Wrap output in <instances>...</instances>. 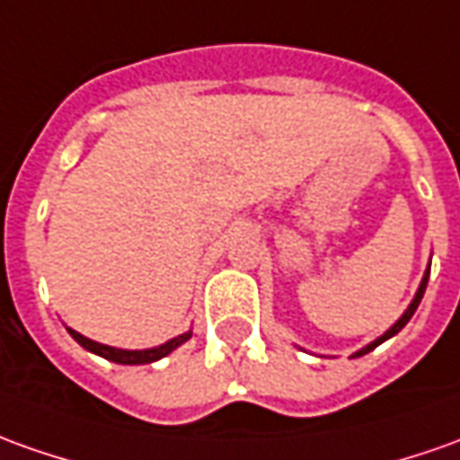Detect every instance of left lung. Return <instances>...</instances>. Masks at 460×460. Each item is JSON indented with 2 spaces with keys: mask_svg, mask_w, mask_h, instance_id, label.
Masks as SVG:
<instances>
[{
  "mask_svg": "<svg viewBox=\"0 0 460 460\" xmlns=\"http://www.w3.org/2000/svg\"><path fill=\"white\" fill-rule=\"evenodd\" d=\"M429 275H430V268H429V270H426V275H423V280H420V288H418L416 297H413V303H411V305H408V310H405L403 315H401V321L395 323V325H394V328H391V331H385V332H383V335H381V338H378V341H373V343L366 345V348H360V350H358V353H353V358L366 356V353H370V350H373V348H378V345H381L383 341H388V338H394L395 332L401 331V328H403L405 323H408V321H411V318H413V313H416L418 303H420V297H423V293H426V285H429Z\"/></svg>",
  "mask_w": 460,
  "mask_h": 460,
  "instance_id": "left-lung-1",
  "label": "left lung"
}]
</instances>
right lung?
Wrapping results in <instances>:
<instances>
[{
  "label": "right lung",
  "instance_id": "right-lung-1",
  "mask_svg": "<svg viewBox=\"0 0 460 460\" xmlns=\"http://www.w3.org/2000/svg\"><path fill=\"white\" fill-rule=\"evenodd\" d=\"M69 335L77 341L82 348H87L92 353H97V356L107 358V360H112V363H122V366H142V363H152V360H160L167 353H172L177 345H182L188 341L192 332H185V335H177L172 341H167L164 345H157V348H150V350H119V348H112V345H102V343H94L90 338H84V335H79L77 331H72V328H66Z\"/></svg>",
  "mask_w": 460,
  "mask_h": 460
}]
</instances>
